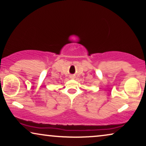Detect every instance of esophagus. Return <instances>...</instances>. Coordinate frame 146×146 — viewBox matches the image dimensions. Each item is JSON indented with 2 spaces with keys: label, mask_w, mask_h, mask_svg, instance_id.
<instances>
[{
  "label": "esophagus",
  "mask_w": 146,
  "mask_h": 146,
  "mask_svg": "<svg viewBox=\"0 0 146 146\" xmlns=\"http://www.w3.org/2000/svg\"><path fill=\"white\" fill-rule=\"evenodd\" d=\"M71 79H74V77H73V76H71Z\"/></svg>",
  "instance_id": "obj_1"
}]
</instances>
